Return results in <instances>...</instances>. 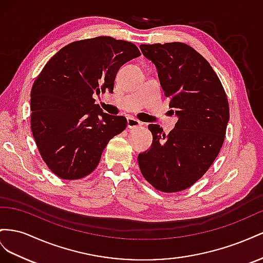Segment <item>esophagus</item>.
Listing matches in <instances>:
<instances>
[{"mask_svg":"<svg viewBox=\"0 0 263 263\" xmlns=\"http://www.w3.org/2000/svg\"><path fill=\"white\" fill-rule=\"evenodd\" d=\"M142 123L136 118H127V127L129 129H136V127L141 126Z\"/></svg>","mask_w":263,"mask_h":263,"instance_id":"esophagus-1","label":"esophagus"}]
</instances>
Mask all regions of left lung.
I'll return each mask as SVG.
<instances>
[{
	"mask_svg": "<svg viewBox=\"0 0 263 263\" xmlns=\"http://www.w3.org/2000/svg\"><path fill=\"white\" fill-rule=\"evenodd\" d=\"M140 48L155 65L178 121L167 136L160 125H148L153 142L139 154V166L155 190L181 192L196 183L220 152L229 121L227 95L212 66L187 44H143Z\"/></svg>",
	"mask_w": 263,
	"mask_h": 263,
	"instance_id": "8db88e82",
	"label": "left lung"
}]
</instances>
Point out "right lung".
Listing matches in <instances>:
<instances>
[{
    "mask_svg": "<svg viewBox=\"0 0 263 263\" xmlns=\"http://www.w3.org/2000/svg\"><path fill=\"white\" fill-rule=\"evenodd\" d=\"M140 55L133 43L98 36L66 45L44 66L31 91V127L55 175H89L108 142L125 129L126 119L104 114L93 95L114 91L120 67Z\"/></svg>",
    "mask_w": 263,
    "mask_h": 263,
    "instance_id": "1",
    "label": "right lung"
}]
</instances>
